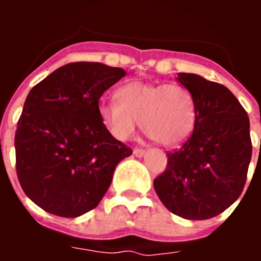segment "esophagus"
Returning a JSON list of instances; mask_svg holds the SVG:
<instances>
[{
    "instance_id": "esophagus-1",
    "label": "esophagus",
    "mask_w": 261,
    "mask_h": 261,
    "mask_svg": "<svg viewBox=\"0 0 261 261\" xmlns=\"http://www.w3.org/2000/svg\"><path fill=\"white\" fill-rule=\"evenodd\" d=\"M133 154H135L137 158H141V156H144L145 154H146V151H145L144 149H135V150H133Z\"/></svg>"
}]
</instances>
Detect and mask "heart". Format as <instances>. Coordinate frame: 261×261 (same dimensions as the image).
<instances>
[{
  "instance_id": "obj_1",
  "label": "heart",
  "mask_w": 261,
  "mask_h": 261,
  "mask_svg": "<svg viewBox=\"0 0 261 261\" xmlns=\"http://www.w3.org/2000/svg\"><path fill=\"white\" fill-rule=\"evenodd\" d=\"M116 100H102L98 112L110 135L128 141L138 121L147 136L163 146H175L190 137L196 123L195 99L179 84L132 81L117 90Z\"/></svg>"
}]
</instances>
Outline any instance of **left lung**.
Instances as JSON below:
<instances>
[{
	"label": "left lung",
	"instance_id": "left-lung-1",
	"mask_svg": "<svg viewBox=\"0 0 261 261\" xmlns=\"http://www.w3.org/2000/svg\"><path fill=\"white\" fill-rule=\"evenodd\" d=\"M176 81L195 99L193 133L154 180L166 208L186 220L218 216L241 196L252 155L250 119L227 87L192 73Z\"/></svg>",
	"mask_w": 261,
	"mask_h": 261
}]
</instances>
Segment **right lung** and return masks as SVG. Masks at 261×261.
<instances>
[{
  "mask_svg": "<svg viewBox=\"0 0 261 261\" xmlns=\"http://www.w3.org/2000/svg\"><path fill=\"white\" fill-rule=\"evenodd\" d=\"M125 74L100 62H71L27 95L14 140L17 175L48 213L73 218L98 206L116 166L132 154L98 112L103 93Z\"/></svg>",
  "mask_w": 261,
  "mask_h": 261,
  "instance_id": "right-lung-1",
  "label": "right lung"
}]
</instances>
